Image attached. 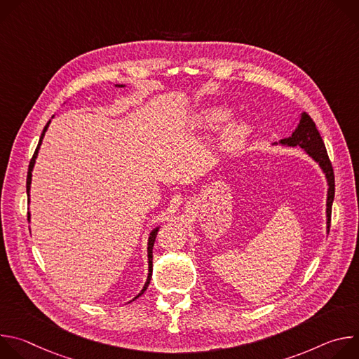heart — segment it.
<instances>
[{
    "mask_svg": "<svg viewBox=\"0 0 359 359\" xmlns=\"http://www.w3.org/2000/svg\"><path fill=\"white\" fill-rule=\"evenodd\" d=\"M229 118H230L229 109L223 107H209L200 112V115L197 116V123L204 129L215 130L220 128L223 123H226ZM248 135H250V129L245 123L233 122L223 129L220 136L222 144L227 150H237L247 142Z\"/></svg>",
    "mask_w": 359,
    "mask_h": 359,
    "instance_id": "b5f03b06",
    "label": "heart"
}]
</instances>
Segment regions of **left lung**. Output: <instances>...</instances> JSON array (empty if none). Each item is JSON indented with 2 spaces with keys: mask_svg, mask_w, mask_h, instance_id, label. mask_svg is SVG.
Here are the masks:
<instances>
[{
  "mask_svg": "<svg viewBox=\"0 0 359 359\" xmlns=\"http://www.w3.org/2000/svg\"><path fill=\"white\" fill-rule=\"evenodd\" d=\"M283 146H291V147H301L305 150L306 155L313 158L321 168V170L325 175L327 183H328V193H327V233H330L331 226V210H332V201L335 194V179H334V169L330 162L328 153L324 144V140L314 123V121L310 118L309 114L302 112L299 118V123L292 132L290 137L281 139L278 142ZM277 142L274 144H278Z\"/></svg>",
  "mask_w": 359,
  "mask_h": 359,
  "instance_id": "8db88e82",
  "label": "left lung"
}]
</instances>
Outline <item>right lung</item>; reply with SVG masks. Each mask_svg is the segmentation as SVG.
Returning <instances> with one entry per match:
<instances>
[{
	"label": "right lung",
	"mask_w": 359,
	"mask_h": 359,
	"mask_svg": "<svg viewBox=\"0 0 359 359\" xmlns=\"http://www.w3.org/2000/svg\"><path fill=\"white\" fill-rule=\"evenodd\" d=\"M115 86H118V88H123L125 85H115ZM54 118V116H53ZM49 123H50V121H48V123L45 125V128H43V130H42V133H41V137H39V142H38V146H36V149H35V151H34V156H32V159H31V162H29V166H28V175H27V194H28V201H29V189H31V177H32V169H34V165H35V159H36V156H38V150H39V146H41V143H42V139H43V136H45V132H46V129H48V126H49ZM29 219H31V215L28 213V222H29ZM158 231H159V227H156V229H153L151 231H150V234H149V240H147V263H149V273H147V280H146V283H144V285H143V288H142V291L133 298V299H136V298H139L144 291H146V288H147V285H149V283H150V278H151V271H153V254H151V250H153V244H155V240H156V234H158Z\"/></svg>",
	"instance_id": "right-lung-1"
}]
</instances>
